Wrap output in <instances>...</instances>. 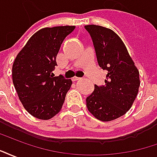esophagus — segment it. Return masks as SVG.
Wrapping results in <instances>:
<instances>
[{"instance_id": "obj_1", "label": "esophagus", "mask_w": 157, "mask_h": 157, "mask_svg": "<svg viewBox=\"0 0 157 157\" xmlns=\"http://www.w3.org/2000/svg\"><path fill=\"white\" fill-rule=\"evenodd\" d=\"M80 77H77V76H74L73 78H72V81L73 82H75V81H78V80H80Z\"/></svg>"}]
</instances>
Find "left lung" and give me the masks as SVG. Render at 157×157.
Here are the masks:
<instances>
[{
  "instance_id": "left-lung-1",
  "label": "left lung",
  "mask_w": 157,
  "mask_h": 157,
  "mask_svg": "<svg viewBox=\"0 0 157 157\" xmlns=\"http://www.w3.org/2000/svg\"><path fill=\"white\" fill-rule=\"evenodd\" d=\"M85 29L92 37L99 66L108 71L105 85H95L86 98V107L98 120L112 121L125 114L133 105L140 85V73L116 33L94 24Z\"/></svg>"
}]
</instances>
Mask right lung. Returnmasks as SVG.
<instances>
[{
  "label": "right lung",
  "mask_w": 157,
  "mask_h": 157,
  "mask_svg": "<svg viewBox=\"0 0 157 157\" xmlns=\"http://www.w3.org/2000/svg\"><path fill=\"white\" fill-rule=\"evenodd\" d=\"M75 26L44 28L36 32L19 52L12 65V82L24 109L48 120L58 113L72 81L52 73L64 39Z\"/></svg>",
  "instance_id": "right-lung-1"
}]
</instances>
